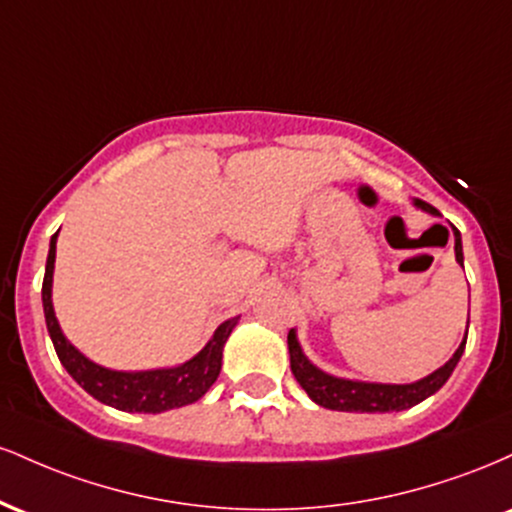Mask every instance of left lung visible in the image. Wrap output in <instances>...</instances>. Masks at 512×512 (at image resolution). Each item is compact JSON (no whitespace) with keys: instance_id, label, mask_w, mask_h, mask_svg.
<instances>
[{"instance_id":"8db88e82","label":"left lung","mask_w":512,"mask_h":512,"mask_svg":"<svg viewBox=\"0 0 512 512\" xmlns=\"http://www.w3.org/2000/svg\"><path fill=\"white\" fill-rule=\"evenodd\" d=\"M416 207L438 214V209H433L431 204L416 199ZM455 231V257L462 264V240L460 231ZM464 344H467V334H464V342L457 346L455 356L445 363L443 368H438L436 373L426 375L424 380L411 385H380V383H358V380H344L334 378V375L322 373L320 368H315L308 358L303 356L301 346H298L296 332H289V354H291V373L298 380V385L308 392V397L315 404L325 409L334 411H402L414 407V404L424 402L426 397H431L433 392H438L440 387L448 383L450 373L455 370L457 361H460Z\"/></svg>"}]
</instances>
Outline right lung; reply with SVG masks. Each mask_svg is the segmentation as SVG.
<instances>
[{
    "instance_id": "add662e5",
    "label": "right lung",
    "mask_w": 512,
    "mask_h": 512,
    "mask_svg": "<svg viewBox=\"0 0 512 512\" xmlns=\"http://www.w3.org/2000/svg\"><path fill=\"white\" fill-rule=\"evenodd\" d=\"M55 245L57 233L50 240L48 264H45V279H43V310L45 322H48V332L52 344H55L57 356H60L62 366L67 373L79 383L91 397L98 402L108 404L120 411H139V414H158V411L178 409L185 404L197 402L204 392L214 385L221 370L223 344H226L228 334L236 327L238 317L226 320L209 344L195 358L182 363L178 368H163V370H144V373H120V370H108L88 361L84 354L74 349L67 342L60 325H57L55 310H52V269H55Z\"/></svg>"
}]
</instances>
